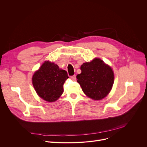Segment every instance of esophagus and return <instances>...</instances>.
<instances>
[{
  "instance_id": "34e87169",
  "label": "esophagus",
  "mask_w": 147,
  "mask_h": 147,
  "mask_svg": "<svg viewBox=\"0 0 147 147\" xmlns=\"http://www.w3.org/2000/svg\"><path fill=\"white\" fill-rule=\"evenodd\" d=\"M71 78L73 80H76V75H73V76H71Z\"/></svg>"
}]
</instances>
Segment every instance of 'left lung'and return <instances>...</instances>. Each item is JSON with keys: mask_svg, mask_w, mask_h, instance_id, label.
<instances>
[{"mask_svg": "<svg viewBox=\"0 0 147 147\" xmlns=\"http://www.w3.org/2000/svg\"><path fill=\"white\" fill-rule=\"evenodd\" d=\"M81 73L77 75L78 82L88 96L100 100L111 90L114 83V73L110 67L101 59L95 58L81 67Z\"/></svg>", "mask_w": 147, "mask_h": 147, "instance_id": "obj_1", "label": "left lung"}]
</instances>
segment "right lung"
<instances>
[{
	"label": "right lung",
	"instance_id": "add662e5",
	"mask_svg": "<svg viewBox=\"0 0 147 147\" xmlns=\"http://www.w3.org/2000/svg\"><path fill=\"white\" fill-rule=\"evenodd\" d=\"M69 78L65 70L53 63L45 61L34 74L32 82L38 95L48 102H53L63 94V85Z\"/></svg>",
	"mask_w": 147,
	"mask_h": 147
}]
</instances>
